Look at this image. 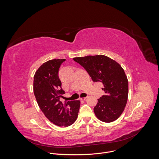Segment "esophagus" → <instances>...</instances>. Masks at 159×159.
Wrapping results in <instances>:
<instances>
[{
	"mask_svg": "<svg viewBox=\"0 0 159 159\" xmlns=\"http://www.w3.org/2000/svg\"><path fill=\"white\" fill-rule=\"evenodd\" d=\"M86 98H87V97H85V98H80V100H82V101H85V100L86 99Z\"/></svg>",
	"mask_w": 159,
	"mask_h": 159,
	"instance_id": "1",
	"label": "esophagus"
}]
</instances>
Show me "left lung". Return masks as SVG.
I'll use <instances>...</instances> for the list:
<instances>
[{
    "label": "left lung",
    "instance_id": "8db88e82",
    "mask_svg": "<svg viewBox=\"0 0 159 159\" xmlns=\"http://www.w3.org/2000/svg\"><path fill=\"white\" fill-rule=\"evenodd\" d=\"M74 60L84 68L94 82L103 84L105 94L94 108L96 117L105 123L116 120L125 109L128 96V81L121 66L102 55L76 57Z\"/></svg>",
    "mask_w": 159,
    "mask_h": 159
}]
</instances>
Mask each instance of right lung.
<instances>
[{"label": "right lung", "instance_id": "1", "mask_svg": "<svg viewBox=\"0 0 159 159\" xmlns=\"http://www.w3.org/2000/svg\"><path fill=\"white\" fill-rule=\"evenodd\" d=\"M65 59H53L43 63L34 75L33 91L38 104L52 123L58 126H69L77 118L80 101L62 103L65 91L58 77L59 68Z\"/></svg>", "mask_w": 159, "mask_h": 159}]
</instances>
